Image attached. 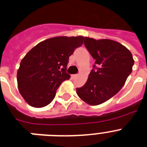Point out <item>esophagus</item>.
Here are the masks:
<instances>
[{"label": "esophagus", "instance_id": "1", "mask_svg": "<svg viewBox=\"0 0 147 147\" xmlns=\"http://www.w3.org/2000/svg\"><path fill=\"white\" fill-rule=\"evenodd\" d=\"M71 76H72L73 79H75V78H76L77 76H78V74H73Z\"/></svg>", "mask_w": 147, "mask_h": 147}]
</instances>
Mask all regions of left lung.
Instances as JSON below:
<instances>
[{"label":"left lung","mask_w":147,"mask_h":147,"mask_svg":"<svg viewBox=\"0 0 147 147\" xmlns=\"http://www.w3.org/2000/svg\"><path fill=\"white\" fill-rule=\"evenodd\" d=\"M84 45L95 65L82 87L76 94L86 103L96 106L115 96L122 88L132 71L131 52L117 41L85 37Z\"/></svg>","instance_id":"left-lung-1"}]
</instances>
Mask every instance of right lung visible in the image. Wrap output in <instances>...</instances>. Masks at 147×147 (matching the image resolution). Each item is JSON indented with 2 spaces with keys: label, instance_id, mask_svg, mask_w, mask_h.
Wrapping results in <instances>:
<instances>
[{
  "label": "right lung",
  "instance_id": "right-lung-1",
  "mask_svg": "<svg viewBox=\"0 0 147 147\" xmlns=\"http://www.w3.org/2000/svg\"><path fill=\"white\" fill-rule=\"evenodd\" d=\"M83 36H58L36 45L22 59L18 70V88L30 106L51 103L56 90L71 76L66 73L69 56L83 44Z\"/></svg>",
  "mask_w": 147,
  "mask_h": 147
}]
</instances>
